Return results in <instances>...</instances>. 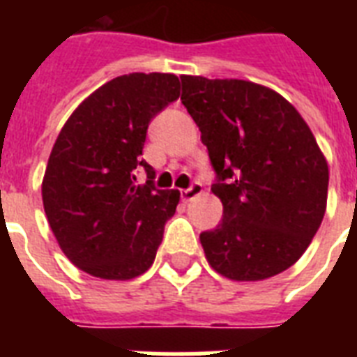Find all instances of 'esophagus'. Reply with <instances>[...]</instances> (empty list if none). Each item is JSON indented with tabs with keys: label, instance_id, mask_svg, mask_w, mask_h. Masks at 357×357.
<instances>
[{
	"label": "esophagus",
	"instance_id": "esophagus-1",
	"mask_svg": "<svg viewBox=\"0 0 357 357\" xmlns=\"http://www.w3.org/2000/svg\"><path fill=\"white\" fill-rule=\"evenodd\" d=\"M202 192H204V187H202L200 183H192L189 187V189L181 190V200H183L185 204H187V202L195 200L196 196H200Z\"/></svg>",
	"mask_w": 357,
	"mask_h": 357
}]
</instances>
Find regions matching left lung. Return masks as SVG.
<instances>
[{
  "mask_svg": "<svg viewBox=\"0 0 357 357\" xmlns=\"http://www.w3.org/2000/svg\"><path fill=\"white\" fill-rule=\"evenodd\" d=\"M181 103L202 131L224 217L200 243L209 265L259 282L302 257L321 226L328 162L310 126L268 86L181 75Z\"/></svg>",
  "mask_w": 357,
  "mask_h": 357,
  "instance_id": "obj_1",
  "label": "left lung"
}]
</instances>
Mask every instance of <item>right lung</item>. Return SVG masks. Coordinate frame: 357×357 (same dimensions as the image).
<instances>
[{"instance_id": "obj_1", "label": "right lung", "mask_w": 357, "mask_h": 357, "mask_svg": "<svg viewBox=\"0 0 357 357\" xmlns=\"http://www.w3.org/2000/svg\"><path fill=\"white\" fill-rule=\"evenodd\" d=\"M178 98V75H120L83 100L61 129L42 202L61 250L86 274L126 282L155 259L179 190L155 189V172L140 155L150 120ZM140 166L149 174L142 185Z\"/></svg>"}]
</instances>
